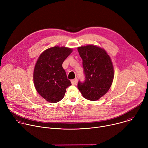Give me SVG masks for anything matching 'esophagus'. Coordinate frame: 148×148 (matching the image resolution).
Returning a JSON list of instances; mask_svg holds the SVG:
<instances>
[{
	"label": "esophagus",
	"mask_w": 148,
	"mask_h": 148,
	"mask_svg": "<svg viewBox=\"0 0 148 148\" xmlns=\"http://www.w3.org/2000/svg\"><path fill=\"white\" fill-rule=\"evenodd\" d=\"M77 81H78V79H77V78H75V79H72V80L71 81V84H73V85H75V84H76L77 83Z\"/></svg>",
	"instance_id": "esophagus-1"
}]
</instances>
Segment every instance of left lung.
<instances>
[{
  "label": "left lung",
  "mask_w": 148,
  "mask_h": 148,
  "mask_svg": "<svg viewBox=\"0 0 148 148\" xmlns=\"http://www.w3.org/2000/svg\"><path fill=\"white\" fill-rule=\"evenodd\" d=\"M82 60L85 80L78 82L77 87L82 96L90 101H97L109 90L114 74L111 60L103 49L88 45L78 47Z\"/></svg>",
  "instance_id": "left-lung-1"
}]
</instances>
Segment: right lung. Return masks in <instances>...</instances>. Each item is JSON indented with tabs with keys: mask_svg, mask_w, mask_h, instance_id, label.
<instances>
[{
	"mask_svg": "<svg viewBox=\"0 0 148 148\" xmlns=\"http://www.w3.org/2000/svg\"><path fill=\"white\" fill-rule=\"evenodd\" d=\"M72 52L65 47L50 48L40 56L34 70L33 80L38 93L48 102L56 103L64 97L71 85L62 62Z\"/></svg>",
	"mask_w": 148,
	"mask_h": 148,
	"instance_id": "right-lung-1",
	"label": "right lung"
}]
</instances>
